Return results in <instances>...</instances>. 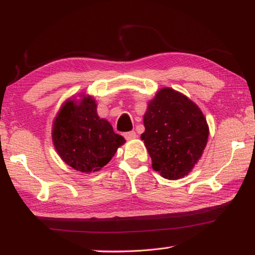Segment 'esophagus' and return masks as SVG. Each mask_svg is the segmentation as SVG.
<instances>
[{
  "label": "esophagus",
  "mask_w": 255,
  "mask_h": 255,
  "mask_svg": "<svg viewBox=\"0 0 255 255\" xmlns=\"http://www.w3.org/2000/svg\"><path fill=\"white\" fill-rule=\"evenodd\" d=\"M136 132L131 130V131H128V132H125V138L126 139H133V138H136Z\"/></svg>",
  "instance_id": "34e87169"
}]
</instances>
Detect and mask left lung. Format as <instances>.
Listing matches in <instances>:
<instances>
[{"mask_svg": "<svg viewBox=\"0 0 255 255\" xmlns=\"http://www.w3.org/2000/svg\"><path fill=\"white\" fill-rule=\"evenodd\" d=\"M141 133L152 166L163 178L176 180L193 169L208 140L209 129L199 108L170 88L148 103Z\"/></svg>", "mask_w": 255, "mask_h": 255, "instance_id": "obj_1", "label": "left lung"}]
</instances>
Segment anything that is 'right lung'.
I'll use <instances>...</instances> for the list:
<instances>
[{"label": "right lung", "mask_w": 255, "mask_h": 255, "mask_svg": "<svg viewBox=\"0 0 255 255\" xmlns=\"http://www.w3.org/2000/svg\"><path fill=\"white\" fill-rule=\"evenodd\" d=\"M53 141L64 162L90 173L110 162L125 138L107 120L99 118L96 101L85 97L81 103L67 101L60 109L54 122Z\"/></svg>", "instance_id": "1"}]
</instances>
